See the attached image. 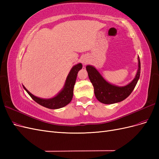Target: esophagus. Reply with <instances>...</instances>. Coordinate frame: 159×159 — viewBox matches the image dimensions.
<instances>
[{"label": "esophagus", "instance_id": "34e87169", "mask_svg": "<svg viewBox=\"0 0 159 159\" xmlns=\"http://www.w3.org/2000/svg\"><path fill=\"white\" fill-rule=\"evenodd\" d=\"M88 62V60L86 58V57H83L82 60H81V63H82L84 65L87 64Z\"/></svg>", "mask_w": 159, "mask_h": 159}]
</instances>
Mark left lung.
<instances>
[{
	"label": "left lung",
	"mask_w": 159,
	"mask_h": 159,
	"mask_svg": "<svg viewBox=\"0 0 159 159\" xmlns=\"http://www.w3.org/2000/svg\"><path fill=\"white\" fill-rule=\"evenodd\" d=\"M138 61V70L134 78L128 85L121 87L107 82L93 66H86L89 78L94 88L95 95L99 102L104 104L118 103L125 99L131 93L140 77L141 62L139 57Z\"/></svg>",
	"instance_id": "left-lung-1"
}]
</instances>
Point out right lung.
Listing matches in <instances>:
<instances>
[{
  "label": "right lung",
  "mask_w": 159,
  "mask_h": 159,
  "mask_svg": "<svg viewBox=\"0 0 159 159\" xmlns=\"http://www.w3.org/2000/svg\"><path fill=\"white\" fill-rule=\"evenodd\" d=\"M81 68H82V64L81 63L73 66L68 77H67L63 89L55 97L50 99H42L36 97V96L32 95L29 91H28L23 85L22 86L32 99L34 100L36 103L40 104L42 106L52 109H60L66 106L71 101L72 98H73L74 88L77 78V75Z\"/></svg>",
  "instance_id": "add662e5"
}]
</instances>
